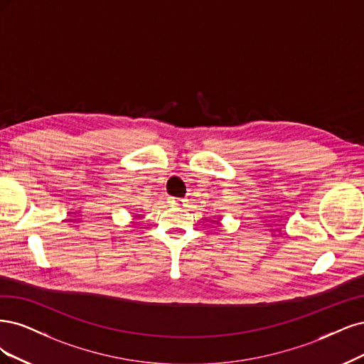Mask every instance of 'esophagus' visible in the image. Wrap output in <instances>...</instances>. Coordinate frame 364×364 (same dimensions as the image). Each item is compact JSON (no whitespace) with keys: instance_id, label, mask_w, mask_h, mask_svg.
Returning a JSON list of instances; mask_svg holds the SVG:
<instances>
[{"instance_id":"esophagus-1","label":"esophagus","mask_w":364,"mask_h":364,"mask_svg":"<svg viewBox=\"0 0 364 364\" xmlns=\"http://www.w3.org/2000/svg\"><path fill=\"white\" fill-rule=\"evenodd\" d=\"M169 203H171L172 207H180V205L184 204V199L180 198V196H171L169 198Z\"/></svg>"}]
</instances>
